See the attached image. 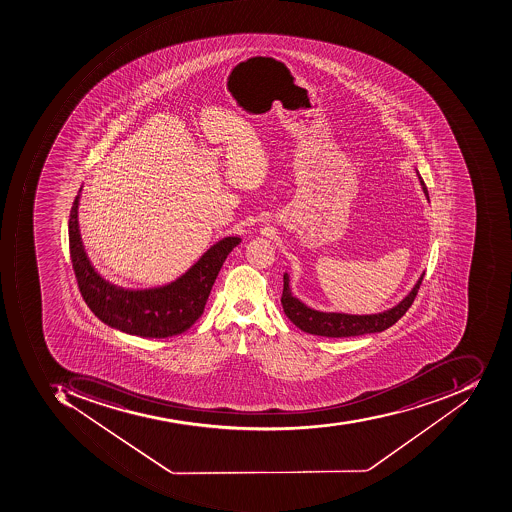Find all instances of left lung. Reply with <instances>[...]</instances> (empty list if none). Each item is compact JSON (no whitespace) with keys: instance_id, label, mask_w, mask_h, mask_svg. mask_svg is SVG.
<instances>
[{"instance_id":"obj_1","label":"left lung","mask_w":512,"mask_h":512,"mask_svg":"<svg viewBox=\"0 0 512 512\" xmlns=\"http://www.w3.org/2000/svg\"><path fill=\"white\" fill-rule=\"evenodd\" d=\"M419 180L423 193L427 194L428 198L427 185L423 182L422 177L419 176ZM423 275H425V272L420 275L413 291L399 305H395L394 308L383 311V313L358 316V314L322 313V311L307 307L291 294L289 277L288 274H285L283 275L282 307L289 321L299 327L302 332L310 333V335L347 338V336L383 332V330L399 321L403 314L408 311V308L413 305L414 299L419 293L420 285H422Z\"/></svg>"}]
</instances>
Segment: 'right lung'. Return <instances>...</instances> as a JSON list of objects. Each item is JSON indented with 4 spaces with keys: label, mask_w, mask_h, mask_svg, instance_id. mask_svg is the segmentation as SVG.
I'll list each match as a JSON object with an SVG mask.
<instances>
[{
    "label": "right lung",
    "mask_w": 512,
    "mask_h": 512,
    "mask_svg": "<svg viewBox=\"0 0 512 512\" xmlns=\"http://www.w3.org/2000/svg\"><path fill=\"white\" fill-rule=\"evenodd\" d=\"M78 196L68 221L70 257L85 304L104 324L141 338H168L187 332L201 318L219 269L240 238L227 237L210 247L180 279L162 288L129 291L117 288L90 265L78 226Z\"/></svg>",
    "instance_id": "1"
}]
</instances>
